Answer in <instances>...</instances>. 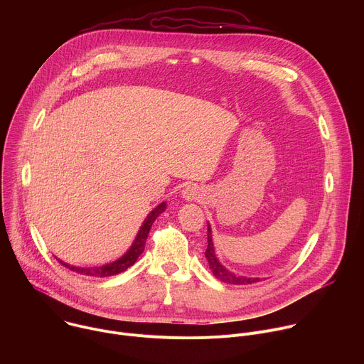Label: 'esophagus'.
<instances>
[{
  "instance_id": "obj_1",
  "label": "esophagus",
  "mask_w": 364,
  "mask_h": 364,
  "mask_svg": "<svg viewBox=\"0 0 364 364\" xmlns=\"http://www.w3.org/2000/svg\"><path fill=\"white\" fill-rule=\"evenodd\" d=\"M181 194H183V198H186L187 201H193V200L201 198L203 191H201L198 187H196V186H187V187L183 190Z\"/></svg>"
}]
</instances>
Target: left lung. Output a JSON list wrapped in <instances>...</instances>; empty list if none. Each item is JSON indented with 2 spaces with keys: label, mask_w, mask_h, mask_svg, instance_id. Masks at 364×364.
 I'll list each match as a JSON object with an SVG mask.
<instances>
[{
  "label": "left lung",
  "mask_w": 364,
  "mask_h": 364,
  "mask_svg": "<svg viewBox=\"0 0 364 364\" xmlns=\"http://www.w3.org/2000/svg\"><path fill=\"white\" fill-rule=\"evenodd\" d=\"M207 242H209V245H207V249H205L204 255H205L207 262H209V267H210L213 275H215L218 279H220L222 282H226V284H233V285H245V284H253V282H257V281H259L257 278H246V277L236 275V274L228 271V269L219 262V259H218L216 255H215V246H213L210 225L207 226Z\"/></svg>",
  "instance_id": "8db88e82"
}]
</instances>
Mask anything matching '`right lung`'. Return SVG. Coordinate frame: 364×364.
I'll list each match as a JSON object with an SVG mask.
<instances>
[{
  "instance_id": "1",
  "label": "right lung",
  "mask_w": 364,
  "mask_h": 364,
  "mask_svg": "<svg viewBox=\"0 0 364 364\" xmlns=\"http://www.w3.org/2000/svg\"><path fill=\"white\" fill-rule=\"evenodd\" d=\"M166 203H161L159 204L155 209L146 216V219L144 220L142 226L139 228V232L132 243V246L129 247V250L122 256L119 257L118 261L112 262V264H108V265H103V267H95V268H80V267H72L69 264H65L63 261H60V259H58V261L68 269L76 272V274H80V275H89V277H112V275H117V274H121L124 271H127L129 267H132L135 262L138 256L144 252V247H145V242H146V237H148V233H149V229L154 223V220L157 219L164 210H166Z\"/></svg>"
}]
</instances>
